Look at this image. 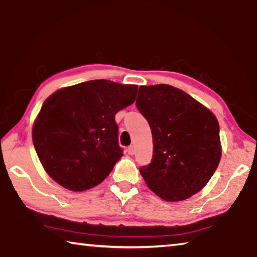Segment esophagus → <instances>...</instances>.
Segmentation results:
<instances>
[{
	"mask_svg": "<svg viewBox=\"0 0 257 257\" xmlns=\"http://www.w3.org/2000/svg\"><path fill=\"white\" fill-rule=\"evenodd\" d=\"M127 153L129 155H134L135 154V147L134 146H129L127 149Z\"/></svg>",
	"mask_w": 257,
	"mask_h": 257,
	"instance_id": "esophagus-1",
	"label": "esophagus"
}]
</instances>
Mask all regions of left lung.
I'll return each mask as SVG.
<instances>
[{
    "mask_svg": "<svg viewBox=\"0 0 257 257\" xmlns=\"http://www.w3.org/2000/svg\"><path fill=\"white\" fill-rule=\"evenodd\" d=\"M138 111L149 122L153 158L139 169L149 188L167 202L202 190L221 159L215 115L184 90L170 85L141 86Z\"/></svg>",
    "mask_w": 257,
    "mask_h": 257,
    "instance_id": "left-lung-1",
    "label": "left lung"
}]
</instances>
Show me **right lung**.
Wrapping results in <instances>:
<instances>
[{
	"label": "right lung",
	"instance_id": "add662e5",
	"mask_svg": "<svg viewBox=\"0 0 257 257\" xmlns=\"http://www.w3.org/2000/svg\"><path fill=\"white\" fill-rule=\"evenodd\" d=\"M136 85L105 79L61 88L43 103L33 143L43 168L72 191L93 188L122 156L115 114L136 99Z\"/></svg>",
	"mask_w": 257,
	"mask_h": 257
}]
</instances>
